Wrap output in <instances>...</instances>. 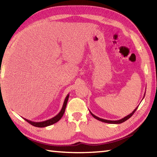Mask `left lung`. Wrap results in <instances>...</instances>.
Wrapping results in <instances>:
<instances>
[{
  "label": "left lung",
  "instance_id": "obj_1",
  "mask_svg": "<svg viewBox=\"0 0 157 157\" xmlns=\"http://www.w3.org/2000/svg\"><path fill=\"white\" fill-rule=\"evenodd\" d=\"M145 94H144V97H145ZM144 97H143V98H144ZM137 108H138V107H137L136 109H134V111H133L131 113L129 114V115H127V116H125V117H124L123 118L121 119V120H118V121H109V120H105V119L100 118H99V117L95 116L94 114H93L90 111H90V113H91V115H92L93 116H94L95 119H97V120L100 121H101V122H104V123H111V124H121V123H123V122L126 121L127 120H128V119L130 118V117H132L133 114L134 113L135 111H136V110L137 109Z\"/></svg>",
  "mask_w": 157,
  "mask_h": 157
}]
</instances>
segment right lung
<instances>
[{
  "mask_svg": "<svg viewBox=\"0 0 157 157\" xmlns=\"http://www.w3.org/2000/svg\"><path fill=\"white\" fill-rule=\"evenodd\" d=\"M68 98H69V94L66 95V97L65 100H64V102H63L62 108V109H61V111H59V113H58L57 115L55 116V117H53V118H52L48 119V120L45 121H41V122H34V121H31L30 120H28V119L24 118H24L26 121L28 122L29 123L31 124L32 125L35 126V127H45L51 125V124L56 123L57 122L59 121L60 119L62 118V117L63 116V113H64V112H65L66 107V105H67Z\"/></svg>",
  "mask_w": 157,
  "mask_h": 157,
  "instance_id": "add662e5",
  "label": "right lung"
}]
</instances>
